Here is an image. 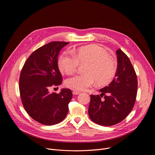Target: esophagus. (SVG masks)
<instances>
[{"label":"esophagus","instance_id":"34e87169","mask_svg":"<svg viewBox=\"0 0 155 155\" xmlns=\"http://www.w3.org/2000/svg\"><path fill=\"white\" fill-rule=\"evenodd\" d=\"M81 92H79V91H73V95H78L80 94Z\"/></svg>","mask_w":155,"mask_h":155}]
</instances>
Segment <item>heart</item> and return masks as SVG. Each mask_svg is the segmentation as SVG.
I'll return each mask as SVG.
<instances>
[{"label": "heart", "instance_id": "1", "mask_svg": "<svg viewBox=\"0 0 155 155\" xmlns=\"http://www.w3.org/2000/svg\"><path fill=\"white\" fill-rule=\"evenodd\" d=\"M72 52L73 54L64 53L60 57L58 67L61 71L72 74L77 70L79 63L87 64L84 67V74L74 75L65 81V84L69 88L85 91L95 82L99 86H105L115 77L117 63L102 46L95 45L86 46Z\"/></svg>", "mask_w": 155, "mask_h": 155}]
</instances>
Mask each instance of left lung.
<instances>
[{"mask_svg":"<svg viewBox=\"0 0 155 155\" xmlns=\"http://www.w3.org/2000/svg\"><path fill=\"white\" fill-rule=\"evenodd\" d=\"M116 54L117 70L115 78L108 86L101 89V95H91L89 117L95 123L104 126L123 120L132 110L137 95V79L132 63L120 49Z\"/></svg>","mask_w":155,"mask_h":155,"instance_id":"8db88e82","label":"left lung"}]
</instances>
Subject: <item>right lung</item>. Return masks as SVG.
Here are the masks:
<instances>
[{"label":"right lung","instance_id":"obj_1","mask_svg":"<svg viewBox=\"0 0 155 155\" xmlns=\"http://www.w3.org/2000/svg\"><path fill=\"white\" fill-rule=\"evenodd\" d=\"M68 42L52 41L39 48L24 63L19 77V92L24 109L38 123L56 124L66 117L72 98L70 89L59 94L50 88L62 82L58 66V56Z\"/></svg>","mask_w":155,"mask_h":155}]
</instances>
